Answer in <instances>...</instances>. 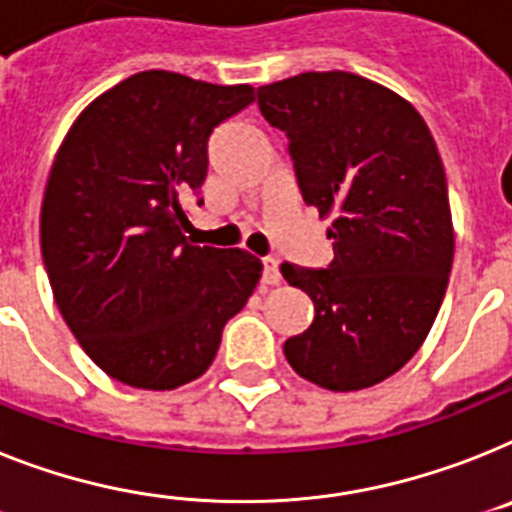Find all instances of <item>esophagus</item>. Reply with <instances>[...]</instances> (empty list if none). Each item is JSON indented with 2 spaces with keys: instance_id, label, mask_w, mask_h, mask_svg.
Segmentation results:
<instances>
[{
  "instance_id": "34e87169",
  "label": "esophagus",
  "mask_w": 512,
  "mask_h": 512,
  "mask_svg": "<svg viewBox=\"0 0 512 512\" xmlns=\"http://www.w3.org/2000/svg\"><path fill=\"white\" fill-rule=\"evenodd\" d=\"M281 281V273H278V260L276 257H265L263 260V283L265 286H276Z\"/></svg>"
}]
</instances>
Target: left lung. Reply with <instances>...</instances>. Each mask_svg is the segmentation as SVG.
I'll return each mask as SVG.
<instances>
[{
    "label": "left lung",
    "instance_id": "8db88e82",
    "mask_svg": "<svg viewBox=\"0 0 512 512\" xmlns=\"http://www.w3.org/2000/svg\"><path fill=\"white\" fill-rule=\"evenodd\" d=\"M286 135L307 205L333 216L325 268L283 263L315 304L283 343L296 375L349 393L395 375L427 338L453 268V223L440 153L419 111L351 72H304L257 88Z\"/></svg>",
    "mask_w": 512,
    "mask_h": 512
}]
</instances>
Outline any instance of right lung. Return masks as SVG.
I'll return each mask as SVG.
<instances>
[{
  "label": "right lung",
  "instance_id": "1",
  "mask_svg": "<svg viewBox=\"0 0 512 512\" xmlns=\"http://www.w3.org/2000/svg\"><path fill=\"white\" fill-rule=\"evenodd\" d=\"M252 101L249 85L137 72L90 103L59 148L41 255L64 322L124 385L197 380L260 281L263 263L249 252L195 247L182 234L184 203H203L210 135Z\"/></svg>",
  "mask_w": 512,
  "mask_h": 512
}]
</instances>
